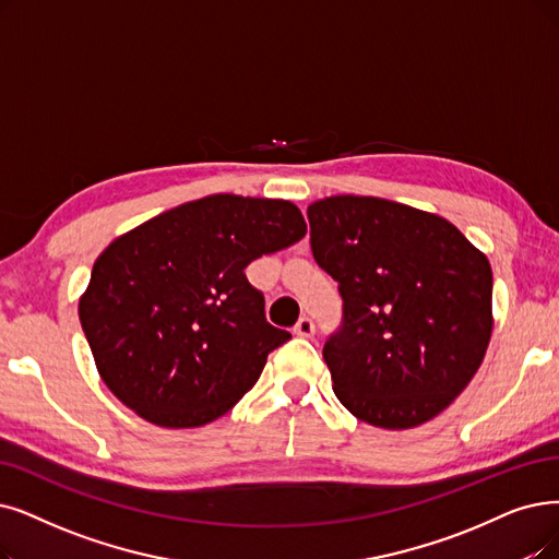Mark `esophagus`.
<instances>
[{
  "mask_svg": "<svg viewBox=\"0 0 559 559\" xmlns=\"http://www.w3.org/2000/svg\"><path fill=\"white\" fill-rule=\"evenodd\" d=\"M294 332L298 334V337H311V334H314V321H311L309 317H300Z\"/></svg>",
  "mask_w": 559,
  "mask_h": 559,
  "instance_id": "1",
  "label": "esophagus"
}]
</instances>
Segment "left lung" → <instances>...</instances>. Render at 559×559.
Here are the masks:
<instances>
[{"mask_svg":"<svg viewBox=\"0 0 559 559\" xmlns=\"http://www.w3.org/2000/svg\"><path fill=\"white\" fill-rule=\"evenodd\" d=\"M311 254L344 317L323 346L332 390L357 419L413 429L477 373L493 330V273L452 222L378 197L307 209Z\"/></svg>","mask_w":559,"mask_h":559,"instance_id":"1","label":"left lung"}]
</instances>
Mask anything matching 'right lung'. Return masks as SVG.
<instances>
[{"mask_svg": "<svg viewBox=\"0 0 559 559\" xmlns=\"http://www.w3.org/2000/svg\"><path fill=\"white\" fill-rule=\"evenodd\" d=\"M307 234L284 199L211 194L109 242L80 298L98 373L167 429L202 427L252 390L292 334L265 321L245 267Z\"/></svg>", "mask_w": 559, "mask_h": 559, "instance_id": "obj_1", "label": "right lung"}]
</instances>
